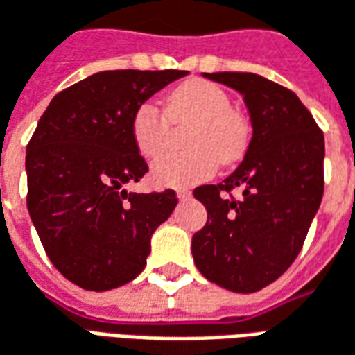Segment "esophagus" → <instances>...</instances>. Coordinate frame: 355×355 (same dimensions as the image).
Here are the masks:
<instances>
[{
    "label": "esophagus",
    "instance_id": "1",
    "mask_svg": "<svg viewBox=\"0 0 355 355\" xmlns=\"http://www.w3.org/2000/svg\"><path fill=\"white\" fill-rule=\"evenodd\" d=\"M178 198H180L182 202H185V200H189L191 198V193L189 191H178Z\"/></svg>",
    "mask_w": 355,
    "mask_h": 355
}]
</instances>
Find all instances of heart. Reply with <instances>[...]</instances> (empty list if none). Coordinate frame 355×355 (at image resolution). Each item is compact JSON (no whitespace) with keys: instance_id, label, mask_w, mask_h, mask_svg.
<instances>
[{"instance_id":"1","label":"heart","mask_w":355,"mask_h":355,"mask_svg":"<svg viewBox=\"0 0 355 355\" xmlns=\"http://www.w3.org/2000/svg\"><path fill=\"white\" fill-rule=\"evenodd\" d=\"M171 124L193 122L185 137L187 153L166 155L155 162L150 178L158 187H191L208 180L218 164H231L246 149L248 130L231 109L230 95L220 85L195 80L180 85L168 97L166 116L150 101L132 116V137L141 157L158 158L166 150Z\"/></svg>"}]
</instances>
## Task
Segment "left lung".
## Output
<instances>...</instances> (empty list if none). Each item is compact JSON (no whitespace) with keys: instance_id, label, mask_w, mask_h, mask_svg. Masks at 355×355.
<instances>
[{"instance_id":"obj_1","label":"left lung","mask_w":355,"mask_h":355,"mask_svg":"<svg viewBox=\"0 0 355 355\" xmlns=\"http://www.w3.org/2000/svg\"><path fill=\"white\" fill-rule=\"evenodd\" d=\"M237 89L252 139L235 172L193 191L208 212L193 235L195 266L233 293H256L285 273L302 250L323 197L325 141L296 93L252 72L205 74ZM243 189L241 199L230 195Z\"/></svg>"}]
</instances>
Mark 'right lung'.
<instances>
[{
  "label": "right lung",
  "instance_id": "right-lung-1",
  "mask_svg": "<svg viewBox=\"0 0 355 355\" xmlns=\"http://www.w3.org/2000/svg\"><path fill=\"white\" fill-rule=\"evenodd\" d=\"M185 70H105L57 93L26 147L30 218L51 263L85 291L145 268L175 191L128 193L149 166L132 137L135 109Z\"/></svg>",
  "mask_w": 355,
  "mask_h": 355
}]
</instances>
